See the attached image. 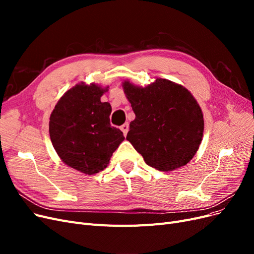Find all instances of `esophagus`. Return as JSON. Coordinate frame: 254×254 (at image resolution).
Masks as SVG:
<instances>
[{"label": "esophagus", "instance_id": "esophagus-1", "mask_svg": "<svg viewBox=\"0 0 254 254\" xmlns=\"http://www.w3.org/2000/svg\"><path fill=\"white\" fill-rule=\"evenodd\" d=\"M121 130L123 131V133H124V135H126L127 132H128V130H129V124H128V123H125L124 125H122L121 126Z\"/></svg>", "mask_w": 254, "mask_h": 254}]
</instances>
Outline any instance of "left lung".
<instances>
[{"label": "left lung", "instance_id": "8db88e82", "mask_svg": "<svg viewBox=\"0 0 254 254\" xmlns=\"http://www.w3.org/2000/svg\"><path fill=\"white\" fill-rule=\"evenodd\" d=\"M123 88L135 114L126 139L145 163L161 172L187 165L199 148L204 127L190 92L163 78L145 88L126 80Z\"/></svg>", "mask_w": 254, "mask_h": 254}]
</instances>
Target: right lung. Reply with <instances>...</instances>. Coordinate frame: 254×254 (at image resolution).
<instances>
[{
  "instance_id": "right-lung-1",
  "label": "right lung",
  "mask_w": 254,
  "mask_h": 254,
  "mask_svg": "<svg viewBox=\"0 0 254 254\" xmlns=\"http://www.w3.org/2000/svg\"><path fill=\"white\" fill-rule=\"evenodd\" d=\"M108 87L83 82L66 91L50 117V136L64 162L86 175L103 171L124 141L119 128L110 125L111 106L101 97Z\"/></svg>"
}]
</instances>
